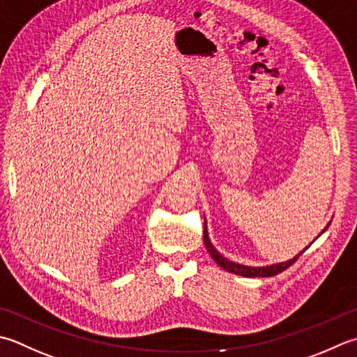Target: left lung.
Here are the masks:
<instances>
[{"instance_id":"left-lung-1","label":"left lung","mask_w":357,"mask_h":357,"mask_svg":"<svg viewBox=\"0 0 357 357\" xmlns=\"http://www.w3.org/2000/svg\"><path fill=\"white\" fill-rule=\"evenodd\" d=\"M328 227V226H326ZM325 232V230H324ZM322 232V234H324ZM204 244L207 248V252L212 255L213 260L216 261V264H220V266L222 269H226L229 272H232V274H236V275H243V277H274L277 274H280V272L288 269L291 264H294L297 261V258L302 255L303 252H300L297 257L292 258V260H288L284 263H277V264H271V266H263V268H250V266H243V264H238V263H234V261H229L227 258L222 257L218 250H216L213 246L211 240H208V235H207V229L204 226Z\"/></svg>"}]
</instances>
